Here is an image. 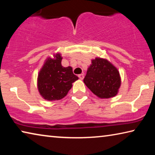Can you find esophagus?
<instances>
[{"label": "esophagus", "instance_id": "esophagus-1", "mask_svg": "<svg viewBox=\"0 0 155 155\" xmlns=\"http://www.w3.org/2000/svg\"><path fill=\"white\" fill-rule=\"evenodd\" d=\"M78 78H80L81 80H83V78H84V75H83V74H79V75H78Z\"/></svg>", "mask_w": 155, "mask_h": 155}]
</instances>
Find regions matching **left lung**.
<instances>
[{"label":"left lung","instance_id":"left-lung-1","mask_svg":"<svg viewBox=\"0 0 155 155\" xmlns=\"http://www.w3.org/2000/svg\"><path fill=\"white\" fill-rule=\"evenodd\" d=\"M83 82L99 98H109L117 95L121 78L118 70L111 63L96 57L91 60Z\"/></svg>","mask_w":155,"mask_h":155}]
</instances>
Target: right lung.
Returning <instances> with one entry per match:
<instances>
[{
  "mask_svg": "<svg viewBox=\"0 0 155 155\" xmlns=\"http://www.w3.org/2000/svg\"><path fill=\"white\" fill-rule=\"evenodd\" d=\"M61 54H54L44 62L38 77V88L40 95L47 101H58L64 98L72 87V83L78 79L73 74L72 68L61 65Z\"/></svg>",
  "mask_w": 155,
  "mask_h": 155,
  "instance_id": "obj_1",
  "label": "right lung"
}]
</instances>
